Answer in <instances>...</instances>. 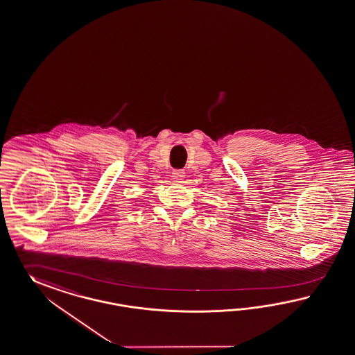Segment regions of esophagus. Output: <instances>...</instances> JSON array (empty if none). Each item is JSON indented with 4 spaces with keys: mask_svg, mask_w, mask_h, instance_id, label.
I'll return each mask as SVG.
<instances>
[{
    "mask_svg": "<svg viewBox=\"0 0 355 355\" xmlns=\"http://www.w3.org/2000/svg\"><path fill=\"white\" fill-rule=\"evenodd\" d=\"M184 175H186V172L182 171V169H174L173 172H172V177H173L174 180H177V181L183 180Z\"/></svg>",
    "mask_w": 355,
    "mask_h": 355,
    "instance_id": "1",
    "label": "esophagus"
}]
</instances>
